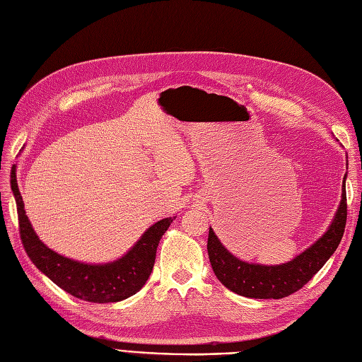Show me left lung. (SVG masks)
<instances>
[{
	"label": "left lung",
	"instance_id": "obj_1",
	"mask_svg": "<svg viewBox=\"0 0 362 362\" xmlns=\"http://www.w3.org/2000/svg\"><path fill=\"white\" fill-rule=\"evenodd\" d=\"M346 178L344 175L341 201L326 233L284 264L266 266L240 259L222 245L210 228L206 250L217 279L228 290L250 299H282L300 290L325 266L341 242L347 217Z\"/></svg>",
	"mask_w": 362,
	"mask_h": 362
}]
</instances>
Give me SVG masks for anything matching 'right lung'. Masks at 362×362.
I'll list each match as a JSON object with an SVG mask.
<instances>
[{
  "label": "right lung",
  "mask_w": 362,
  "mask_h": 362,
  "mask_svg": "<svg viewBox=\"0 0 362 362\" xmlns=\"http://www.w3.org/2000/svg\"><path fill=\"white\" fill-rule=\"evenodd\" d=\"M10 184L18 206L21 238L27 255L56 286L75 298L93 303L124 300L145 286L154 267L160 238L175 221V216L151 225L125 255L110 262L90 264L60 255L43 243L25 214L15 169Z\"/></svg>",
  "instance_id": "1"
}]
</instances>
